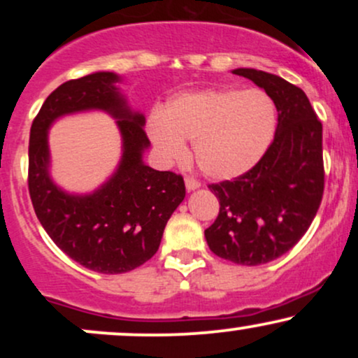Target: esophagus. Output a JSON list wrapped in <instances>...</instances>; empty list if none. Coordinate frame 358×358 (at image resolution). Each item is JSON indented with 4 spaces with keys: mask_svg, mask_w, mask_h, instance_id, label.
I'll return each mask as SVG.
<instances>
[{
    "mask_svg": "<svg viewBox=\"0 0 358 358\" xmlns=\"http://www.w3.org/2000/svg\"><path fill=\"white\" fill-rule=\"evenodd\" d=\"M185 187H187L188 192H193L196 190V188H200V182L199 180L192 178V176H187V178H185Z\"/></svg>",
    "mask_w": 358,
    "mask_h": 358,
    "instance_id": "obj_1",
    "label": "esophagus"
}]
</instances>
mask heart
I'll return each instance as SVG.
<instances>
[{
	"label": "heart",
	"mask_w": 358,
	"mask_h": 358,
	"mask_svg": "<svg viewBox=\"0 0 358 358\" xmlns=\"http://www.w3.org/2000/svg\"><path fill=\"white\" fill-rule=\"evenodd\" d=\"M276 124V106L262 90L205 89L178 94L166 102L163 113H151L146 133L165 163L187 156L188 139L205 175L232 180L261 162Z\"/></svg>",
	"instance_id": "obj_1"
}]
</instances>
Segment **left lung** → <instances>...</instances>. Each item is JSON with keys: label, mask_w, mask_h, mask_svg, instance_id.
<instances>
[{"label": "left lung", "mask_w": 358, "mask_h": 358, "mask_svg": "<svg viewBox=\"0 0 358 358\" xmlns=\"http://www.w3.org/2000/svg\"><path fill=\"white\" fill-rule=\"evenodd\" d=\"M232 73L266 90L278 109V127L252 170L208 185L220 210L205 239L222 259L259 266L293 248L318 212L324 187L322 122L296 85L256 69Z\"/></svg>", "instance_id": "obj_1"}]
</instances>
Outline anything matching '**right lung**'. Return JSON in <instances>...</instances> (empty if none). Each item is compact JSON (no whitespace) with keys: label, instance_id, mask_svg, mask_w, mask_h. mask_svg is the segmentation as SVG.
Returning <instances> with one entry per match:
<instances>
[{"label":"right lung","instance_id":"1","mask_svg":"<svg viewBox=\"0 0 358 358\" xmlns=\"http://www.w3.org/2000/svg\"><path fill=\"white\" fill-rule=\"evenodd\" d=\"M114 72H94L57 87L34 119L28 190L40 224L59 248L90 271L121 274L156 254L171 213L185 199L182 175L145 165V116L127 106ZM104 110L117 119L123 155L117 171L90 194H69L50 176L48 129L57 118Z\"/></svg>","mask_w":358,"mask_h":358}]
</instances>
